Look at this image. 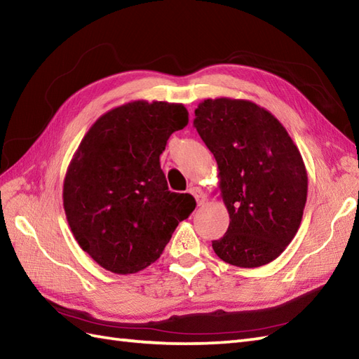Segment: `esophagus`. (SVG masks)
<instances>
[{"mask_svg":"<svg viewBox=\"0 0 359 359\" xmlns=\"http://www.w3.org/2000/svg\"><path fill=\"white\" fill-rule=\"evenodd\" d=\"M188 192L189 194H192L196 197V200H197V205L198 206H201L206 201V197H205V192L201 191V188H198V187H191L189 189H188Z\"/></svg>","mask_w":359,"mask_h":359,"instance_id":"34e87169","label":"esophagus"}]
</instances>
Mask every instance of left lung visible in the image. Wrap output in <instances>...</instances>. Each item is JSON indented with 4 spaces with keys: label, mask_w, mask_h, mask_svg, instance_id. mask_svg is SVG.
Wrapping results in <instances>:
<instances>
[{
    "label": "left lung",
    "mask_w": 359,
    "mask_h": 359,
    "mask_svg": "<svg viewBox=\"0 0 359 359\" xmlns=\"http://www.w3.org/2000/svg\"><path fill=\"white\" fill-rule=\"evenodd\" d=\"M194 127L218 165L229 212L219 259L243 269L274 261L296 236L308 196V174L291 136L269 110L249 100L201 101Z\"/></svg>",
    "instance_id": "left-lung-1"
}]
</instances>
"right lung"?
<instances>
[{
  "instance_id": "obj_1",
  "label": "right lung",
  "mask_w": 359,
  "mask_h": 359,
  "mask_svg": "<svg viewBox=\"0 0 359 359\" xmlns=\"http://www.w3.org/2000/svg\"><path fill=\"white\" fill-rule=\"evenodd\" d=\"M187 124L183 104L137 100L101 115L81 140L63 208L79 245L103 269H147L194 210V197L168 191L159 162L171 133Z\"/></svg>"
}]
</instances>
